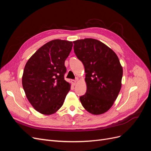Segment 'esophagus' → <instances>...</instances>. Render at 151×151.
Masks as SVG:
<instances>
[{
  "instance_id": "obj_1",
  "label": "esophagus",
  "mask_w": 151,
  "mask_h": 151,
  "mask_svg": "<svg viewBox=\"0 0 151 151\" xmlns=\"http://www.w3.org/2000/svg\"><path fill=\"white\" fill-rule=\"evenodd\" d=\"M72 83L73 85L75 86L77 83V81L76 80H72Z\"/></svg>"
}]
</instances>
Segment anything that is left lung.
Returning a JSON list of instances; mask_svg holds the SVG:
<instances>
[{"label":"left lung","mask_w":151,"mask_h":151,"mask_svg":"<svg viewBox=\"0 0 151 151\" xmlns=\"http://www.w3.org/2000/svg\"><path fill=\"white\" fill-rule=\"evenodd\" d=\"M77 57L85 68L86 93L80 97L86 110L101 115L113 106L122 87L123 68L116 54L98 40L73 42Z\"/></svg>","instance_id":"8db88e82"}]
</instances>
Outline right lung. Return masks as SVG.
I'll return each mask as SVG.
<instances>
[{"label":"right lung","mask_w":151,"mask_h":151,"mask_svg":"<svg viewBox=\"0 0 151 151\" xmlns=\"http://www.w3.org/2000/svg\"><path fill=\"white\" fill-rule=\"evenodd\" d=\"M72 42L53 40L40 47L26 63L22 84L27 99L43 115H52L60 109L70 89L64 80L65 61Z\"/></svg>","instance_id":"add662e5"}]
</instances>
